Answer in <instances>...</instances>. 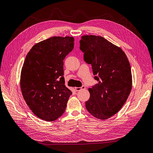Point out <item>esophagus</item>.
Here are the masks:
<instances>
[{"label": "esophagus", "mask_w": 153, "mask_h": 153, "mask_svg": "<svg viewBox=\"0 0 153 153\" xmlns=\"http://www.w3.org/2000/svg\"><path fill=\"white\" fill-rule=\"evenodd\" d=\"M82 89H85V85H83L82 87H75V90L76 91H80Z\"/></svg>", "instance_id": "obj_1"}]
</instances>
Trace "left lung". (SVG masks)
I'll return each instance as SVG.
<instances>
[{"mask_svg": "<svg viewBox=\"0 0 153 153\" xmlns=\"http://www.w3.org/2000/svg\"><path fill=\"white\" fill-rule=\"evenodd\" d=\"M85 62L91 64L95 80L85 102L94 117L105 120L117 114L126 103L132 89L129 60L122 49L102 36L85 35L80 41Z\"/></svg>", "mask_w": 153, "mask_h": 153, "instance_id": "obj_1", "label": "left lung"}]
</instances>
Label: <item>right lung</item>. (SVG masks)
I'll use <instances>...</instances> for the list:
<instances>
[{"instance_id":"obj_1","label":"right lung","mask_w":153,"mask_h":153,"mask_svg":"<svg viewBox=\"0 0 153 153\" xmlns=\"http://www.w3.org/2000/svg\"><path fill=\"white\" fill-rule=\"evenodd\" d=\"M74 46V38L54 36L36 43L26 56L21 89L31 111L41 119L53 121L65 112L71 91L66 87L63 59Z\"/></svg>"}]
</instances>
